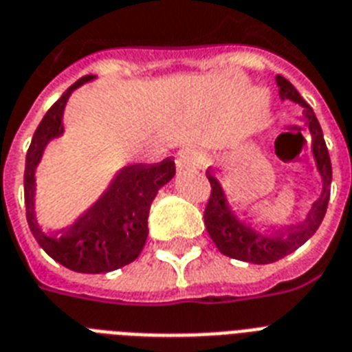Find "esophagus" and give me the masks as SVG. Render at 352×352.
I'll return each mask as SVG.
<instances>
[{
	"label": "esophagus",
	"mask_w": 352,
	"mask_h": 352,
	"mask_svg": "<svg viewBox=\"0 0 352 352\" xmlns=\"http://www.w3.org/2000/svg\"><path fill=\"white\" fill-rule=\"evenodd\" d=\"M204 157L199 151H193V149H184L177 157V166L179 168H188V166H203Z\"/></svg>",
	"instance_id": "34e87169"
}]
</instances>
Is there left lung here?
Segmentation results:
<instances>
[{
	"label": "left lung",
	"instance_id": "left-lung-1",
	"mask_svg": "<svg viewBox=\"0 0 352 352\" xmlns=\"http://www.w3.org/2000/svg\"><path fill=\"white\" fill-rule=\"evenodd\" d=\"M276 82L279 85V95L281 98H289L303 107L305 122L312 135V153L316 159V166L323 181L322 195L316 203L312 204L311 212L307 215V219L298 226H292L289 230H276L272 234L261 232L254 226L246 225L245 221H241L237 215L226 204L223 188L217 182L210 171H206L212 193H210L208 204L204 208V225L208 230L210 237L219 248L221 254L228 257L239 259V261L256 263V265H268L289 256L290 252L300 248L307 239H311L312 235L322 225L325 212H327L329 197H331V182H333V166H331V157H329L327 144L323 140V131L316 115L312 111V107L307 104L301 95L296 91V87L290 84L289 80L283 78L281 74L276 76Z\"/></svg>",
	"mask_w": 352,
	"mask_h": 352
}]
</instances>
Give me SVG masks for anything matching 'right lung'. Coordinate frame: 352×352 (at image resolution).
I'll return each instance as SVG.
<instances>
[{
    "label": "right lung",
    "mask_w": 352,
    "mask_h": 352,
    "mask_svg": "<svg viewBox=\"0 0 352 352\" xmlns=\"http://www.w3.org/2000/svg\"><path fill=\"white\" fill-rule=\"evenodd\" d=\"M91 78L95 76L74 82L41 118L25 159L23 186L27 223L38 245L74 272L100 274L129 265L142 252L148 237L149 206L160 188L175 175V162L170 157L157 164L126 166L106 193L73 225L52 234L41 230L34 215L36 166L49 140L63 133L62 117L69 95Z\"/></svg>",
    "instance_id": "obj_1"
}]
</instances>
